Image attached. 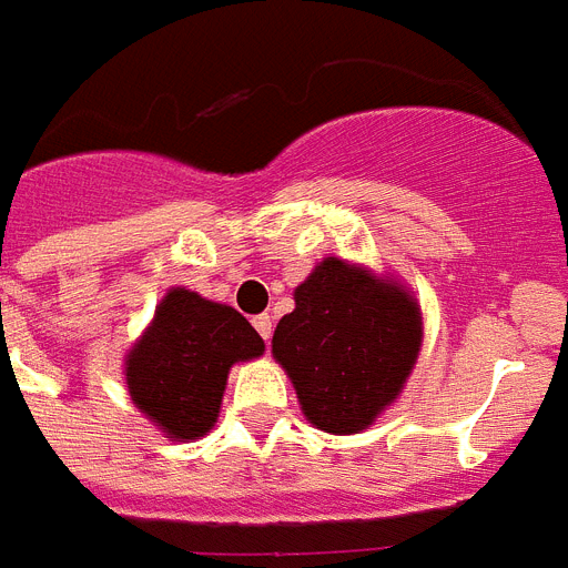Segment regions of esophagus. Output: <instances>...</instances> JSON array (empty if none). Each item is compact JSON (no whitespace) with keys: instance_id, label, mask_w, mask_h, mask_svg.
I'll return each mask as SVG.
<instances>
[{"instance_id":"34e87169","label":"esophagus","mask_w":568,"mask_h":568,"mask_svg":"<svg viewBox=\"0 0 568 568\" xmlns=\"http://www.w3.org/2000/svg\"><path fill=\"white\" fill-rule=\"evenodd\" d=\"M252 324H255V331H258V336L264 338V342H270V336H273V316H266V313H261V316L252 318Z\"/></svg>"}]
</instances>
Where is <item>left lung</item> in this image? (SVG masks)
I'll list each match as a JSON object with an SVG mask.
<instances>
[{"mask_svg":"<svg viewBox=\"0 0 568 568\" xmlns=\"http://www.w3.org/2000/svg\"><path fill=\"white\" fill-rule=\"evenodd\" d=\"M293 298L273 333V358L313 428L362 434L399 399L423 351L416 295L394 275L327 255Z\"/></svg>","mask_w":568,"mask_h":568,"instance_id":"left-lung-1","label":"left lung"}]
</instances>
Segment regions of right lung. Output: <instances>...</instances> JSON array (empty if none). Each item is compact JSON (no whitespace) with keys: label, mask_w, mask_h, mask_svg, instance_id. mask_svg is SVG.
Here are the masks:
<instances>
[{"label":"right lung","mask_w":568,"mask_h":568,"mask_svg":"<svg viewBox=\"0 0 568 568\" xmlns=\"http://www.w3.org/2000/svg\"><path fill=\"white\" fill-rule=\"evenodd\" d=\"M264 356V338L235 307L172 287L123 356L134 408L172 443L210 434L232 365Z\"/></svg>","instance_id":"1"}]
</instances>
